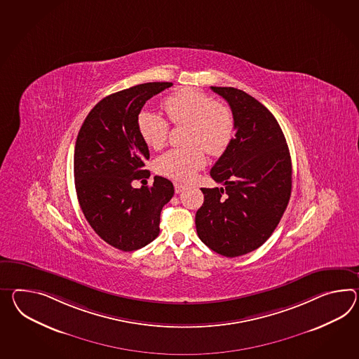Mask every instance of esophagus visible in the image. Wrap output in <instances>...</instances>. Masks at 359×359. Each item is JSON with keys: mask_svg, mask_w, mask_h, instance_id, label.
Returning a JSON list of instances; mask_svg holds the SVG:
<instances>
[{"mask_svg": "<svg viewBox=\"0 0 359 359\" xmlns=\"http://www.w3.org/2000/svg\"><path fill=\"white\" fill-rule=\"evenodd\" d=\"M174 185H175L176 193H182L183 192V191H185V189H187V187H185V185H183V184L175 183L174 184Z\"/></svg>", "mask_w": 359, "mask_h": 359, "instance_id": "1", "label": "esophagus"}]
</instances>
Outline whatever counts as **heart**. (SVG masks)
Segmentation results:
<instances>
[{
	"label": "heart",
	"mask_w": 359,
	"mask_h": 359,
	"mask_svg": "<svg viewBox=\"0 0 359 359\" xmlns=\"http://www.w3.org/2000/svg\"><path fill=\"white\" fill-rule=\"evenodd\" d=\"M163 109L172 124H188L185 144L189 147L172 149L162 154L156 161V170L167 177L188 182L206 162L203 148L210 156H219L226 150L235 130L233 115L227 106L189 88L166 97ZM137 128L149 148L159 150L165 147L170 126L162 116L141 111Z\"/></svg>",
	"instance_id": "heart-1"
}]
</instances>
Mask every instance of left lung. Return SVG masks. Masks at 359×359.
Returning a JSON list of instances; mask_svg holds the SVG:
<instances>
[{
    "label": "left lung",
    "instance_id": "1",
    "mask_svg": "<svg viewBox=\"0 0 359 359\" xmlns=\"http://www.w3.org/2000/svg\"><path fill=\"white\" fill-rule=\"evenodd\" d=\"M211 89L227 101L236 133L210 171L224 187L201 188L196 229L211 250L233 258L258 249L278 227L290 198L292 161L267 107L237 88Z\"/></svg>",
    "mask_w": 359,
    "mask_h": 359
}]
</instances>
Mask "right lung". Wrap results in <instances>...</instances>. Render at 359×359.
<instances>
[{
    "label": "right lung",
    "instance_id": "add662e5",
    "mask_svg": "<svg viewBox=\"0 0 359 359\" xmlns=\"http://www.w3.org/2000/svg\"><path fill=\"white\" fill-rule=\"evenodd\" d=\"M171 86L145 83L102 98L76 139L74 177L80 208L97 235L123 252L141 249L159 235L161 211L174 196V185L162 176L151 187H132L150 176L144 170L148 145L137 128L141 109Z\"/></svg>",
    "mask_w": 359,
    "mask_h": 359
}]
</instances>
